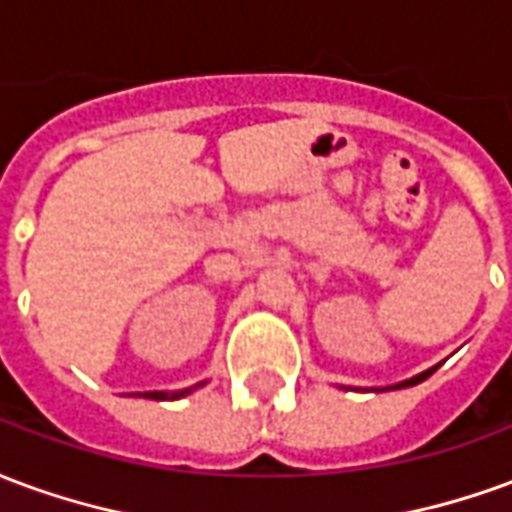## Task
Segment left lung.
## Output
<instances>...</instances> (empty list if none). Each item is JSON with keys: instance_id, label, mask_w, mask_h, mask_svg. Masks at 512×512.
Returning <instances> with one entry per match:
<instances>
[{"instance_id": "1", "label": "left lung", "mask_w": 512, "mask_h": 512, "mask_svg": "<svg viewBox=\"0 0 512 512\" xmlns=\"http://www.w3.org/2000/svg\"><path fill=\"white\" fill-rule=\"evenodd\" d=\"M436 367H439V365L428 367V370H425V373H419V376H414V378H406V381H400V384L384 386V389H406V386H417V384H422V381H425V378L433 376V373H436ZM343 389H348V386H343ZM384 389H370V392H384Z\"/></svg>"}]
</instances>
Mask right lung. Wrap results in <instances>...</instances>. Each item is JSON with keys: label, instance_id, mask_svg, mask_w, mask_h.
Masks as SVG:
<instances>
[{"label": "right lung", "instance_id": "1", "mask_svg": "<svg viewBox=\"0 0 512 512\" xmlns=\"http://www.w3.org/2000/svg\"><path fill=\"white\" fill-rule=\"evenodd\" d=\"M208 381H200V384L189 386V389H178V392H145L142 397H147V400H180V397L191 395L194 389H200V386H205Z\"/></svg>", "mask_w": 512, "mask_h": 512}]
</instances>
